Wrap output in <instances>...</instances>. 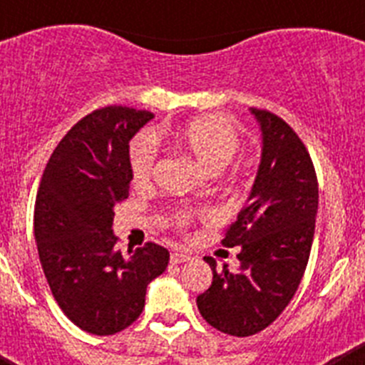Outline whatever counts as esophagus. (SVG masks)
Returning a JSON list of instances; mask_svg holds the SVG:
<instances>
[{
  "mask_svg": "<svg viewBox=\"0 0 365 365\" xmlns=\"http://www.w3.org/2000/svg\"><path fill=\"white\" fill-rule=\"evenodd\" d=\"M186 261H190V254L180 252V250L172 252V263H186Z\"/></svg>",
  "mask_w": 365,
  "mask_h": 365,
  "instance_id": "esophagus-1",
  "label": "esophagus"
}]
</instances>
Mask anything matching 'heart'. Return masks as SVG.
I'll return each instance as SVG.
<instances>
[{
    "label": "heart",
    "instance_id": "b5f03b06",
    "mask_svg": "<svg viewBox=\"0 0 365 365\" xmlns=\"http://www.w3.org/2000/svg\"><path fill=\"white\" fill-rule=\"evenodd\" d=\"M166 138L180 151L188 153L210 173H219L234 159L241 148V135L230 122L219 117L193 118L186 124L168 130ZM159 160V148L150 133H138L131 138L128 148L133 185L146 188L151 185ZM192 221V214L186 208H179L173 214V225L186 228Z\"/></svg>",
    "mask_w": 365,
    "mask_h": 365
}]
</instances>
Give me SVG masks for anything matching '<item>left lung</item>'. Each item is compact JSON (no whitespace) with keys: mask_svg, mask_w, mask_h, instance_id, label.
Masks as SVG:
<instances>
[{"mask_svg":"<svg viewBox=\"0 0 365 365\" xmlns=\"http://www.w3.org/2000/svg\"><path fill=\"white\" fill-rule=\"evenodd\" d=\"M252 113L263 131L259 172L221 241L240 247V269L217 270L206 256L214 278L197 296L202 318L232 336L259 333L289 305L309 263L318 210V179L302 138L276 113Z\"/></svg>","mask_w":365,"mask_h":365,"instance_id":"1","label":"left lung"}]
</instances>
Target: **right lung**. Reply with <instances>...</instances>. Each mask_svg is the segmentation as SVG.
Here are the masks:
<instances>
[{
  "label": "right lung",
  "instance_id": "right-lung-1",
  "mask_svg": "<svg viewBox=\"0 0 365 365\" xmlns=\"http://www.w3.org/2000/svg\"><path fill=\"white\" fill-rule=\"evenodd\" d=\"M153 113L108 106L67 131L45 166L34 205V237L45 278L63 314L86 333H120L137 320L146 287L170 252L148 241L117 250L115 205L130 195V140Z\"/></svg>",
  "mask_w": 365,
  "mask_h": 365
}]
</instances>
